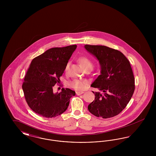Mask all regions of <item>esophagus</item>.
<instances>
[{
    "label": "esophagus",
    "mask_w": 156,
    "mask_h": 156,
    "mask_svg": "<svg viewBox=\"0 0 156 156\" xmlns=\"http://www.w3.org/2000/svg\"><path fill=\"white\" fill-rule=\"evenodd\" d=\"M83 93L84 92L83 91H76V94L77 95H81V94H83Z\"/></svg>",
    "instance_id": "esophagus-1"
}]
</instances>
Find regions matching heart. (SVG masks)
Listing matches in <instances>:
<instances>
[{"label":"heart","mask_w":156,"mask_h":156,"mask_svg":"<svg viewBox=\"0 0 156 156\" xmlns=\"http://www.w3.org/2000/svg\"><path fill=\"white\" fill-rule=\"evenodd\" d=\"M78 61L80 62V64H81L82 67L84 68V69L87 68H90L92 69L93 66H94L93 62L88 57H87L86 56H81L79 57ZM69 66H70V62H68L65 67V71L66 72H68V71L69 70ZM87 84H88V82L87 81L77 80V79L74 80L72 81L69 82L70 87H71L72 88H74L76 90H80L84 89Z\"/></svg>","instance_id":"obj_1"}]
</instances>
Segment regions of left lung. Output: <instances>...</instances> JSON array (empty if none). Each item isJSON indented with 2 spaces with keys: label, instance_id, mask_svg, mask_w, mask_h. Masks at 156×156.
<instances>
[{
  "label": "left lung",
  "instance_id": "left-lung-1",
  "mask_svg": "<svg viewBox=\"0 0 156 156\" xmlns=\"http://www.w3.org/2000/svg\"><path fill=\"white\" fill-rule=\"evenodd\" d=\"M85 49L94 55L101 66V75L90 87L95 92V100L88 106L97 117L109 118L119 114L133 94L134 77L130 62L122 52L105 45H85Z\"/></svg>",
  "mask_w": 156,
  "mask_h": 156
}]
</instances>
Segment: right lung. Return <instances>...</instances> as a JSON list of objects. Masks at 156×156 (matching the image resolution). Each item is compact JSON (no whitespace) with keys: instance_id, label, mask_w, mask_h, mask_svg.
I'll use <instances>...</instances> for the list:
<instances>
[{"instance_id":"obj_1","label":"right lung","mask_w":156,"mask_h":156,"mask_svg":"<svg viewBox=\"0 0 156 156\" xmlns=\"http://www.w3.org/2000/svg\"><path fill=\"white\" fill-rule=\"evenodd\" d=\"M76 45L50 48L32 60L23 83L26 101L38 115L47 118L56 117L67 110L75 92L62 88L54 93L53 87L60 76Z\"/></svg>"}]
</instances>
